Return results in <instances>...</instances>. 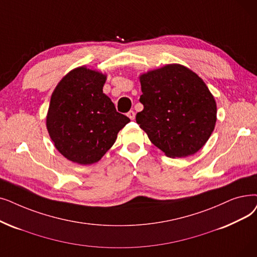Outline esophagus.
Here are the masks:
<instances>
[{
	"label": "esophagus",
	"mask_w": 257,
	"mask_h": 257,
	"mask_svg": "<svg viewBox=\"0 0 257 257\" xmlns=\"http://www.w3.org/2000/svg\"><path fill=\"white\" fill-rule=\"evenodd\" d=\"M127 115H128V117H129L130 119H132V120L136 118V112H135V111H132V110L129 111V112L127 113Z\"/></svg>",
	"instance_id": "obj_1"
}]
</instances>
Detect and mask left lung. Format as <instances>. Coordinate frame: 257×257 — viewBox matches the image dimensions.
Masks as SVG:
<instances>
[{"label":"left lung","instance_id":"obj_1","mask_svg":"<svg viewBox=\"0 0 257 257\" xmlns=\"http://www.w3.org/2000/svg\"><path fill=\"white\" fill-rule=\"evenodd\" d=\"M144 109L137 122L169 158L196 153L216 122V103L204 81L187 67L169 64L140 76Z\"/></svg>","mask_w":257,"mask_h":257}]
</instances>
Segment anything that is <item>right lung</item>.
Instances as JSON below:
<instances>
[{
  "label": "right lung",
  "mask_w": 257,
  "mask_h": 257,
  "mask_svg": "<svg viewBox=\"0 0 257 257\" xmlns=\"http://www.w3.org/2000/svg\"><path fill=\"white\" fill-rule=\"evenodd\" d=\"M106 77L82 66L67 73L52 92L47 130L55 148L73 163L98 162L130 121L103 92Z\"/></svg>",
  "instance_id": "obj_1"
}]
</instances>
